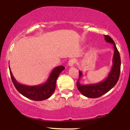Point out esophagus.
Returning <instances> with one entry per match:
<instances>
[{"label":"esophagus","mask_w":130,"mask_h":130,"mask_svg":"<svg viewBox=\"0 0 130 130\" xmlns=\"http://www.w3.org/2000/svg\"><path fill=\"white\" fill-rule=\"evenodd\" d=\"M75 62V59H70V60L69 61V62H68V66H71V67L73 66H74V64Z\"/></svg>","instance_id":"34e87169"}]
</instances>
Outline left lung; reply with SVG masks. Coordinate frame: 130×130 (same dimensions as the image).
Segmentation results:
<instances>
[{
    "label": "left lung",
    "instance_id": "left-lung-1",
    "mask_svg": "<svg viewBox=\"0 0 130 130\" xmlns=\"http://www.w3.org/2000/svg\"><path fill=\"white\" fill-rule=\"evenodd\" d=\"M105 39L108 43L113 45L114 52L112 58V66L108 77L104 80L97 83L84 85L80 83V78L83 77L82 71H79V78L77 82V86L79 91L88 98H97L110 91L116 85L119 78L121 60L119 51L115 42L110 36L104 35Z\"/></svg>",
    "mask_w": 130,
    "mask_h": 130
}]
</instances>
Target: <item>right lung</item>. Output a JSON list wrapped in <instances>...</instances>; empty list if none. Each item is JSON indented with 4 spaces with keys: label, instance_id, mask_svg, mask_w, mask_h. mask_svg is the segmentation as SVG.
Wrapping results in <instances>:
<instances>
[{
    "label": "right lung",
    "instance_id": "1",
    "mask_svg": "<svg viewBox=\"0 0 130 130\" xmlns=\"http://www.w3.org/2000/svg\"><path fill=\"white\" fill-rule=\"evenodd\" d=\"M10 69V72L12 82L16 89L20 94L24 97L35 101H42L46 100L51 97L54 92L56 87V80L59 74L65 68L62 66L55 67L50 73L49 77L44 83L36 86H27L22 85L17 82L12 74Z\"/></svg>",
    "mask_w": 130,
    "mask_h": 130
}]
</instances>
